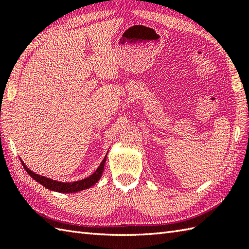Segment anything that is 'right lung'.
<instances>
[{"label": "right lung", "mask_w": 249, "mask_h": 249, "mask_svg": "<svg viewBox=\"0 0 249 249\" xmlns=\"http://www.w3.org/2000/svg\"><path fill=\"white\" fill-rule=\"evenodd\" d=\"M106 160H107V154H106V156L104 157L103 161L100 162V165L96 169V171H95L93 174H91L89 177L79 179V181H75V182H60L44 176H40V174H37L34 171H32L30 168H28V166H26L22 161V160H21V162H22L25 171L29 173V176L32 178H34L36 182H38L39 184L43 185V186L46 187L47 189H50L52 192H57L62 194H71V193H77V192H81V190H84V189H88L89 187H92L93 185L96 184L99 181V178H102Z\"/></svg>", "instance_id": "right-lung-1"}]
</instances>
